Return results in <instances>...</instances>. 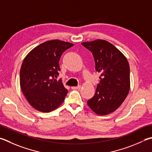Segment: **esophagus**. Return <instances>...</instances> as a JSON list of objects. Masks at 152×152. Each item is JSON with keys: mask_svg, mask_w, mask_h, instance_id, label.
I'll use <instances>...</instances> for the list:
<instances>
[{"mask_svg": "<svg viewBox=\"0 0 152 152\" xmlns=\"http://www.w3.org/2000/svg\"><path fill=\"white\" fill-rule=\"evenodd\" d=\"M81 88V86H72V90H77V89H80Z\"/></svg>", "mask_w": 152, "mask_h": 152, "instance_id": "1", "label": "esophagus"}]
</instances>
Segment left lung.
Here are the masks:
<instances>
[{"mask_svg":"<svg viewBox=\"0 0 152 152\" xmlns=\"http://www.w3.org/2000/svg\"><path fill=\"white\" fill-rule=\"evenodd\" d=\"M82 45L92 52L96 70L101 74L95 94L87 104L96 114H109L121 106L129 93V63L122 52L106 40L98 39Z\"/></svg>","mask_w":152,"mask_h":152,"instance_id":"8db88e82","label":"left lung"}]
</instances>
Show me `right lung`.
Returning <instances> with one entry per match:
<instances>
[{"label": "right lung", "mask_w": 152, "mask_h": 152, "mask_svg": "<svg viewBox=\"0 0 152 152\" xmlns=\"http://www.w3.org/2000/svg\"><path fill=\"white\" fill-rule=\"evenodd\" d=\"M74 45L59 40H48L32 50L24 59L20 84L29 104L40 112H50L64 100L67 89L59 75V60L66 50Z\"/></svg>", "instance_id": "obj_1"}]
</instances>
